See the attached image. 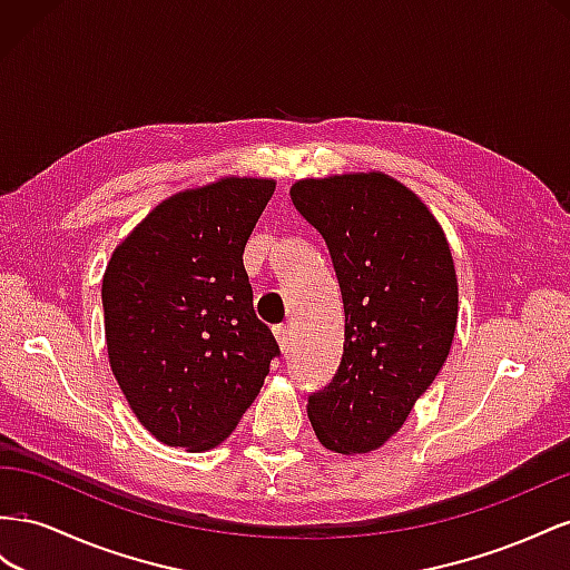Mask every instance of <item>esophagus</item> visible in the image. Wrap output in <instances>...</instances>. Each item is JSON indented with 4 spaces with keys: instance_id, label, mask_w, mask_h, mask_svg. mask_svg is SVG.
I'll return each mask as SVG.
<instances>
[{
    "instance_id": "1",
    "label": "esophagus",
    "mask_w": 570,
    "mask_h": 570,
    "mask_svg": "<svg viewBox=\"0 0 570 570\" xmlns=\"http://www.w3.org/2000/svg\"><path fill=\"white\" fill-rule=\"evenodd\" d=\"M274 336H276V344H279V348L286 353V351H288V344H291V338H294V334H291L288 324H279V327H274Z\"/></svg>"
}]
</instances>
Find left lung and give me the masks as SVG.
Returning <instances> with one entry per match:
<instances>
[{"instance_id":"1","label":"left lung","mask_w":570,"mask_h":570,"mask_svg":"<svg viewBox=\"0 0 570 570\" xmlns=\"http://www.w3.org/2000/svg\"><path fill=\"white\" fill-rule=\"evenodd\" d=\"M291 203L327 243L344 298V355L307 399L324 449H380L428 392L453 344L459 279L442 224L396 178L353 171L301 178Z\"/></svg>"}]
</instances>
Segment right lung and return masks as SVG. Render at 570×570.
I'll return each instance as SVG.
<instances>
[{"instance_id": "obj_1", "label": "right lung", "mask_w": 570, "mask_h": 570, "mask_svg": "<svg viewBox=\"0 0 570 570\" xmlns=\"http://www.w3.org/2000/svg\"><path fill=\"white\" fill-rule=\"evenodd\" d=\"M274 178L222 176L153 207L102 276L114 377L157 442L207 451L259 394L279 346L253 311L243 250Z\"/></svg>"}]
</instances>
